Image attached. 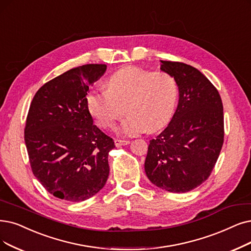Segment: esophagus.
Masks as SVG:
<instances>
[{
  "mask_svg": "<svg viewBox=\"0 0 251 251\" xmlns=\"http://www.w3.org/2000/svg\"><path fill=\"white\" fill-rule=\"evenodd\" d=\"M114 144H115L116 147H120V146H125V145L129 144V141H128V140H118V139H115L114 140Z\"/></svg>",
  "mask_w": 251,
  "mask_h": 251,
  "instance_id": "esophagus-1",
  "label": "esophagus"
}]
</instances>
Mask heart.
<instances>
[{"mask_svg":"<svg viewBox=\"0 0 251 251\" xmlns=\"http://www.w3.org/2000/svg\"><path fill=\"white\" fill-rule=\"evenodd\" d=\"M107 89L87 96L88 111L99 126L113 128L118 119L128 116L118 133L133 137L155 132L172 118L178 99L175 78L167 72H150L138 67H125L107 80Z\"/></svg>","mask_w":251,"mask_h":251,"instance_id":"1","label":"heart"}]
</instances>
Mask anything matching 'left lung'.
<instances>
[{
  "mask_svg": "<svg viewBox=\"0 0 251 251\" xmlns=\"http://www.w3.org/2000/svg\"><path fill=\"white\" fill-rule=\"evenodd\" d=\"M177 82L179 102L167 127L149 141L145 173L157 187L187 193L211 174L224 144V107L214 85L198 69L160 61Z\"/></svg>",
  "mask_w": 251,
  "mask_h": 251,
  "instance_id": "1",
  "label": "left lung"
}]
</instances>
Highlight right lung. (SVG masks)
<instances>
[{
  "label": "right lung",
  "mask_w": 251,
  "mask_h": 251,
  "mask_svg": "<svg viewBox=\"0 0 251 251\" xmlns=\"http://www.w3.org/2000/svg\"><path fill=\"white\" fill-rule=\"evenodd\" d=\"M106 65L69 70L39 88L29 106L25 142L32 171L48 193L81 202L101 190L109 176L113 140L94 125L86 96Z\"/></svg>",
  "instance_id": "right-lung-1"
}]
</instances>
